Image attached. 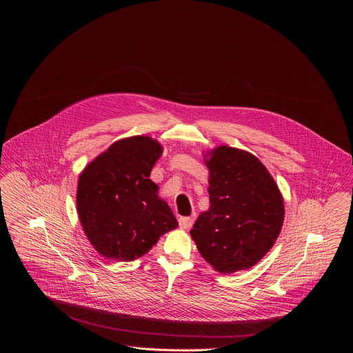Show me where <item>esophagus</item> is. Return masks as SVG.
Wrapping results in <instances>:
<instances>
[{"label": "esophagus", "mask_w": 353, "mask_h": 353, "mask_svg": "<svg viewBox=\"0 0 353 353\" xmlns=\"http://www.w3.org/2000/svg\"><path fill=\"white\" fill-rule=\"evenodd\" d=\"M194 216H183V218H180L179 219V226L181 228V229H190L191 226H192V223H194Z\"/></svg>", "instance_id": "esophagus-1"}]
</instances>
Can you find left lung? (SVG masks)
Listing matches in <instances>:
<instances>
[{
  "label": "left lung",
  "mask_w": 353,
  "mask_h": 353,
  "mask_svg": "<svg viewBox=\"0 0 353 353\" xmlns=\"http://www.w3.org/2000/svg\"><path fill=\"white\" fill-rule=\"evenodd\" d=\"M204 158L210 170V208L199 214L190 234L215 271L248 270L281 233L282 194L267 168L247 150L221 145Z\"/></svg>",
  "instance_id": "left-lung-1"
}]
</instances>
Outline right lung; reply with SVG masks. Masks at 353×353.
Listing matches in <instances>:
<instances>
[{"instance_id": "obj_1", "label": "right lung", "mask_w": 353, "mask_h": 353, "mask_svg": "<svg viewBox=\"0 0 353 353\" xmlns=\"http://www.w3.org/2000/svg\"><path fill=\"white\" fill-rule=\"evenodd\" d=\"M162 145L148 135L112 143L81 172L77 211L82 229L99 254L134 261L177 228L159 187L149 179Z\"/></svg>"}]
</instances>
